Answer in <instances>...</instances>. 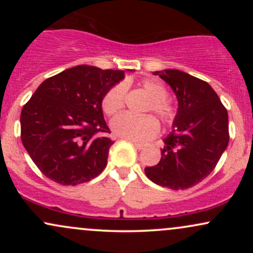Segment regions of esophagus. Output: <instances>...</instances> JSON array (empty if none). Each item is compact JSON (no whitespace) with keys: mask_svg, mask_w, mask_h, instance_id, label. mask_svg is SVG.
Here are the masks:
<instances>
[{"mask_svg":"<svg viewBox=\"0 0 253 253\" xmlns=\"http://www.w3.org/2000/svg\"><path fill=\"white\" fill-rule=\"evenodd\" d=\"M133 145H134L135 149H138V150H144L145 147L147 146V145H145V144H140V143H135V141H134V143H133Z\"/></svg>","mask_w":253,"mask_h":253,"instance_id":"1","label":"esophagus"}]
</instances>
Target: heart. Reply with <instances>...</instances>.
Wrapping results in <instances>:
<instances>
[{
  "instance_id": "1",
  "label": "heart",
  "mask_w": 253,
  "mask_h": 253,
  "mask_svg": "<svg viewBox=\"0 0 253 253\" xmlns=\"http://www.w3.org/2000/svg\"><path fill=\"white\" fill-rule=\"evenodd\" d=\"M140 88L150 97V104L146 112H153L162 123L170 125L176 119V108L168 100V91L162 83L153 80H146L141 82ZM126 85L124 83L115 84L104 94L102 98V109L107 115L118 114L125 106ZM113 132L119 138L130 141H146L153 138L159 130L158 123L151 115L135 118L129 114L119 115L113 119Z\"/></svg>"
}]
</instances>
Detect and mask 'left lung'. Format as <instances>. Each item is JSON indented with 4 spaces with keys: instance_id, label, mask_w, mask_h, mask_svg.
Here are the masks:
<instances>
[{
    "instance_id": "8db88e82",
    "label": "left lung",
    "mask_w": 253,
    "mask_h": 253,
    "mask_svg": "<svg viewBox=\"0 0 253 253\" xmlns=\"http://www.w3.org/2000/svg\"><path fill=\"white\" fill-rule=\"evenodd\" d=\"M178 101L172 130L164 139L161 162L145 168L156 184L187 189L205 179L216 167L228 145V114L213 88L179 70L155 71Z\"/></svg>"
}]
</instances>
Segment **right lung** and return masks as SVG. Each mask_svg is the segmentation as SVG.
<instances>
[{
    "label": "right lung",
    "instance_id": "1",
    "mask_svg": "<svg viewBox=\"0 0 253 253\" xmlns=\"http://www.w3.org/2000/svg\"><path fill=\"white\" fill-rule=\"evenodd\" d=\"M124 77L123 70L77 65L38 86L22 108L21 140L47 178L77 185L102 172L114 144L102 98Z\"/></svg>",
    "mask_w": 253,
    "mask_h": 253
}]
</instances>
